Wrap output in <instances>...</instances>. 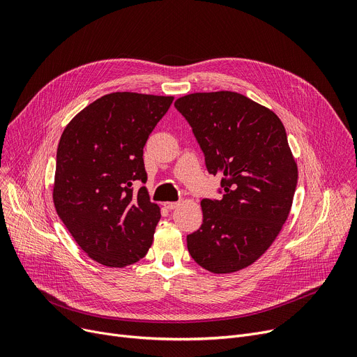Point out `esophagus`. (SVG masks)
Instances as JSON below:
<instances>
[{
    "label": "esophagus",
    "instance_id": "34e87169",
    "mask_svg": "<svg viewBox=\"0 0 357 357\" xmlns=\"http://www.w3.org/2000/svg\"><path fill=\"white\" fill-rule=\"evenodd\" d=\"M163 205H165V208H167V210H174V208L178 207L179 202H165Z\"/></svg>",
    "mask_w": 357,
    "mask_h": 357
}]
</instances>
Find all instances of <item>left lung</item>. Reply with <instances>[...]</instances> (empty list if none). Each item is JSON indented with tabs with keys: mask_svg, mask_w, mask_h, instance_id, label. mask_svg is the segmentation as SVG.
Returning <instances> with one entry per match:
<instances>
[{
	"mask_svg": "<svg viewBox=\"0 0 357 357\" xmlns=\"http://www.w3.org/2000/svg\"><path fill=\"white\" fill-rule=\"evenodd\" d=\"M202 150L207 171L221 175V199L201 201L202 224L186 236L199 266L231 273L264 255L288 218L298 167L279 117L241 93L195 92L175 101Z\"/></svg>",
	"mask_w": 357,
	"mask_h": 357,
	"instance_id": "8db88e82",
	"label": "left lung"
}]
</instances>
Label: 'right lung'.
Here are the masks:
<instances>
[{"instance_id": "obj_1", "label": "right lung", "mask_w": 357, "mask_h": 357, "mask_svg": "<svg viewBox=\"0 0 357 357\" xmlns=\"http://www.w3.org/2000/svg\"><path fill=\"white\" fill-rule=\"evenodd\" d=\"M174 97L112 92L85 107L63 130L53 186L56 213L96 261L124 268L146 256L160 220L158 204L135 182L147 174L143 147Z\"/></svg>"}]
</instances>
